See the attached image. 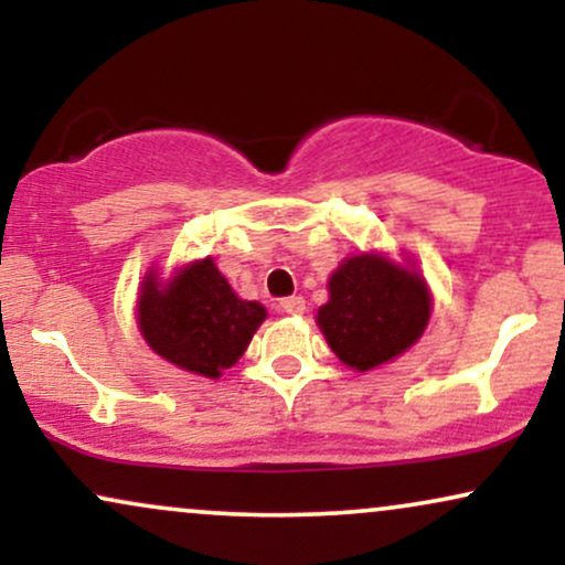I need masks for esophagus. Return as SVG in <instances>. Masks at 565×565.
I'll return each mask as SVG.
<instances>
[{"label": "esophagus", "instance_id": "1", "mask_svg": "<svg viewBox=\"0 0 565 565\" xmlns=\"http://www.w3.org/2000/svg\"><path fill=\"white\" fill-rule=\"evenodd\" d=\"M278 310H281V313H289V316H300L305 310V300L300 295L284 297V300L278 302Z\"/></svg>", "mask_w": 565, "mask_h": 565}]
</instances>
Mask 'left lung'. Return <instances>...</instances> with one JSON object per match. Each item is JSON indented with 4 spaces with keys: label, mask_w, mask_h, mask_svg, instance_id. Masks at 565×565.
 Wrapping results in <instances>:
<instances>
[{
    "label": "left lung",
    "mask_w": 565,
    "mask_h": 565,
    "mask_svg": "<svg viewBox=\"0 0 565 565\" xmlns=\"http://www.w3.org/2000/svg\"><path fill=\"white\" fill-rule=\"evenodd\" d=\"M430 319V291L382 255L350 257L329 278L319 327L342 364L369 372L412 348Z\"/></svg>",
    "instance_id": "8db88e82"
}]
</instances>
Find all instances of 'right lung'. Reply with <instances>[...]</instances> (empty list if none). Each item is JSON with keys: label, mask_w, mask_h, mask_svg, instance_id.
Segmentation results:
<instances>
[{"label": "right lung", "mask_w": 565, "mask_h": 565, "mask_svg": "<svg viewBox=\"0 0 565 565\" xmlns=\"http://www.w3.org/2000/svg\"><path fill=\"white\" fill-rule=\"evenodd\" d=\"M263 319V305L238 300L210 257L188 265L167 287L153 276L142 281L140 332L161 359L185 372L220 377L242 359Z\"/></svg>", "instance_id": "obj_1"}]
</instances>
